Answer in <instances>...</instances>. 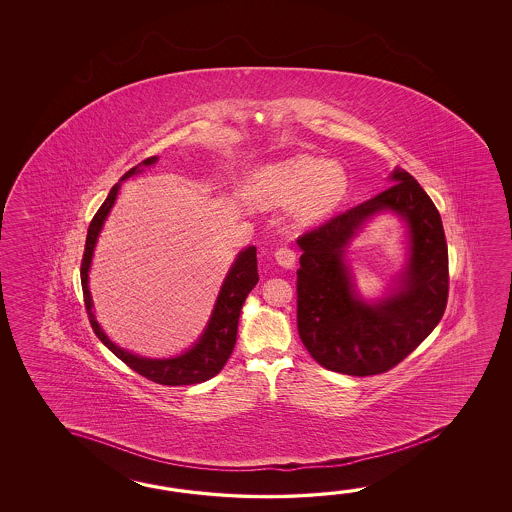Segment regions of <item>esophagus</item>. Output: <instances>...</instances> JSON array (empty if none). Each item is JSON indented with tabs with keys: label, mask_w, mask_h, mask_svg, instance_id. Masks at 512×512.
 <instances>
[{
	"label": "esophagus",
	"mask_w": 512,
	"mask_h": 512,
	"mask_svg": "<svg viewBox=\"0 0 512 512\" xmlns=\"http://www.w3.org/2000/svg\"><path fill=\"white\" fill-rule=\"evenodd\" d=\"M274 258L285 269H293L294 263H296V252L291 247H280L274 252Z\"/></svg>",
	"instance_id": "34e87169"
}]
</instances>
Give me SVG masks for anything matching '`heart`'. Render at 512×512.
<instances>
[{"label":"heart","mask_w":512,"mask_h":512,"mask_svg":"<svg viewBox=\"0 0 512 512\" xmlns=\"http://www.w3.org/2000/svg\"><path fill=\"white\" fill-rule=\"evenodd\" d=\"M252 183L263 199L276 205L296 199V212L304 219L326 216L348 192V175L340 164L307 153L261 166Z\"/></svg>","instance_id":"1"}]
</instances>
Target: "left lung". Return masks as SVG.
<instances>
[{"label": "left lung", "instance_id": "obj_1", "mask_svg": "<svg viewBox=\"0 0 512 512\" xmlns=\"http://www.w3.org/2000/svg\"><path fill=\"white\" fill-rule=\"evenodd\" d=\"M393 185L357 207L305 232L296 271L298 333L309 355L326 370L366 377L406 359L445 313L448 249L441 216L412 175L395 168ZM407 225V263L393 289L368 303L354 289L345 261L350 240L379 213Z\"/></svg>", "mask_w": 512, "mask_h": 512}]
</instances>
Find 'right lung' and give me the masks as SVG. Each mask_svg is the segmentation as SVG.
Returning a JSON list of instances; mask_svg holds the SVG:
<instances>
[{"label":"right lung","instance_id":"1","mask_svg":"<svg viewBox=\"0 0 512 512\" xmlns=\"http://www.w3.org/2000/svg\"><path fill=\"white\" fill-rule=\"evenodd\" d=\"M159 157L153 155L144 159L142 163L133 166L126 174L120 177L119 183L109 190L106 201L98 208L95 218L91 219L87 229L86 249L80 267V280H82V291H84V302H86L87 316L91 327L95 331L98 340L106 348L119 357L124 364H128L131 370L137 371L142 377L164 384V386H183V384H199L208 381L214 375H218L227 364L232 349L236 344L238 335V320H240L241 307L245 304V298L249 296L254 285L258 283V260H256V247H247L236 256L225 280L221 283L216 304L212 309V315L208 318L207 326L203 329L201 337L190 349L183 351L181 355H175L170 359H146L141 355H135L128 349L119 348L115 342L109 340L108 335L102 331V327L93 313V300L89 291V269L93 261V252L97 247L100 230L108 219L111 208L119 196L122 181L130 179L131 175L139 174L146 166L157 163Z\"/></svg>","mask_w":512,"mask_h":512}]
</instances>
